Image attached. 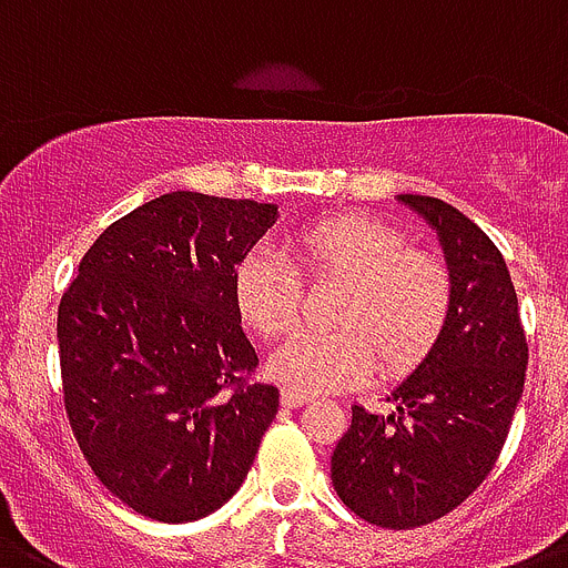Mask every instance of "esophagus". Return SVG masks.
I'll return each instance as SVG.
<instances>
[{"instance_id":"obj_1","label":"esophagus","mask_w":568,"mask_h":568,"mask_svg":"<svg viewBox=\"0 0 568 568\" xmlns=\"http://www.w3.org/2000/svg\"><path fill=\"white\" fill-rule=\"evenodd\" d=\"M308 402H312V395H308V393H300V389H292V387L283 389V407L297 409V407H303V404H308Z\"/></svg>"}]
</instances>
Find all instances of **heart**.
Masks as SVG:
<instances>
[{
	"instance_id": "obj_1",
	"label": "heart",
	"mask_w": 568,
	"mask_h": 568,
	"mask_svg": "<svg viewBox=\"0 0 568 568\" xmlns=\"http://www.w3.org/2000/svg\"><path fill=\"white\" fill-rule=\"evenodd\" d=\"M300 274L343 280L335 332L297 335L271 357V375L300 393H337L375 373L404 375L430 355L454 312V283L436 256L409 247L373 216L341 213L306 222L288 236ZM283 256L251 251L233 271V306L260 337L297 326L303 280Z\"/></svg>"
}]
</instances>
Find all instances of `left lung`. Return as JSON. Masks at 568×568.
Segmentation results:
<instances>
[{
	"mask_svg": "<svg viewBox=\"0 0 568 568\" xmlns=\"http://www.w3.org/2000/svg\"><path fill=\"white\" fill-rule=\"evenodd\" d=\"M436 231L454 283L445 335L393 387V409L352 407L332 454L346 508L381 528L445 517L490 474L523 398L528 343L503 254L465 213L433 195H398Z\"/></svg>",
	"mask_w": 568,
	"mask_h": 568,
	"instance_id": "1",
	"label": "left lung"
}]
</instances>
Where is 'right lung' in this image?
Returning a JSON list of instances; mask_svg holds the SVG:
<instances>
[{"mask_svg": "<svg viewBox=\"0 0 568 568\" xmlns=\"http://www.w3.org/2000/svg\"><path fill=\"white\" fill-rule=\"evenodd\" d=\"M276 204L166 193L100 233L57 312L71 433L89 468L159 523L207 517L240 490L280 393L233 306V271Z\"/></svg>", "mask_w": 568, "mask_h": 568, "instance_id": "obj_1", "label": "right lung"}]
</instances>
